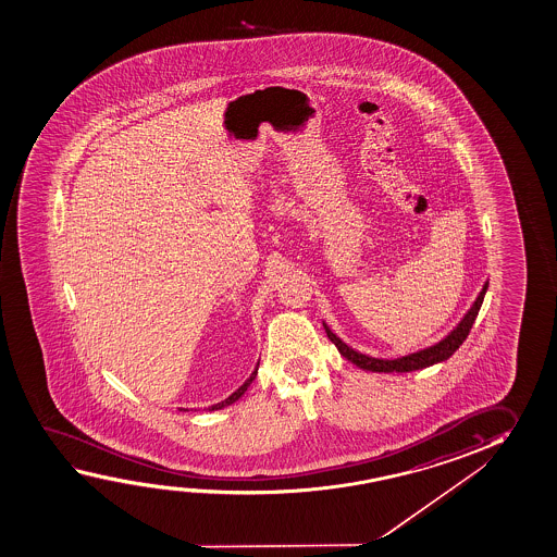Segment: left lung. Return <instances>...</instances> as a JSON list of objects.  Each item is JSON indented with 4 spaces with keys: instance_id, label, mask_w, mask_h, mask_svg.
<instances>
[{
    "instance_id": "1",
    "label": "left lung",
    "mask_w": 557,
    "mask_h": 557,
    "mask_svg": "<svg viewBox=\"0 0 557 557\" xmlns=\"http://www.w3.org/2000/svg\"><path fill=\"white\" fill-rule=\"evenodd\" d=\"M486 290L487 283L482 286V292L478 294L476 301L472 304V308L468 309L467 315L460 319L459 325L453 329L449 335L442 338L440 343L428 346V348H422V350H418V352L400 356V358H395V360L371 358L368 354L358 352V350H354V348H350L346 343H343V341L327 327V323H323V327L327 331L331 343L338 348V352L343 354L348 362L356 363V366L362 368V370L377 371V373H393V371L407 373V371L424 370V368H430L433 363L449 360L450 356L457 352V348L467 341L468 333H470V329H472L474 321H476L478 311L482 308V301H484Z\"/></svg>"
}]
</instances>
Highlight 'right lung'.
I'll return each mask as SVG.
<instances>
[{"label": "right lung", "instance_id": "obj_1", "mask_svg": "<svg viewBox=\"0 0 557 557\" xmlns=\"http://www.w3.org/2000/svg\"><path fill=\"white\" fill-rule=\"evenodd\" d=\"M257 368H259V363H257ZM257 368L256 370L251 371V375H249L248 380H246V383H244V385H242V387H239L238 391H234V393H232V395H230L228 398H224L222 403H216V405H212V407H209V410H211L212 412V410H221V408L234 405V403H236V400H238V398L242 397V395H244L246 391H248L249 385H251V381L256 380Z\"/></svg>", "mask_w": 557, "mask_h": 557}]
</instances>
